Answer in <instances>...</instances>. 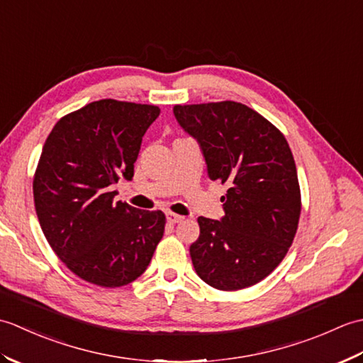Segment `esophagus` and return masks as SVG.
<instances>
[{
	"instance_id": "esophagus-1",
	"label": "esophagus",
	"mask_w": 363,
	"mask_h": 363,
	"mask_svg": "<svg viewBox=\"0 0 363 363\" xmlns=\"http://www.w3.org/2000/svg\"><path fill=\"white\" fill-rule=\"evenodd\" d=\"M165 217L169 225H176V223H181L184 220V217H181V215H176L173 212H167Z\"/></svg>"
}]
</instances>
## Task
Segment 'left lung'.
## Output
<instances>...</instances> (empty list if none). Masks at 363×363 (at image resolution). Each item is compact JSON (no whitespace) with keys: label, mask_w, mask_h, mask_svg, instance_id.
Returning a JSON list of instances; mask_svg holds the SVG:
<instances>
[{"label":"left lung","mask_w":363,"mask_h":363,"mask_svg":"<svg viewBox=\"0 0 363 363\" xmlns=\"http://www.w3.org/2000/svg\"><path fill=\"white\" fill-rule=\"evenodd\" d=\"M174 118L201 150L207 174L226 184L225 217H199L190 246L196 274L233 291L260 282L281 264L296 234L301 194L290 146L248 106L223 101L174 106Z\"/></svg>","instance_id":"obj_1"}]
</instances>
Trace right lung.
<instances>
[{
    "mask_svg": "<svg viewBox=\"0 0 363 363\" xmlns=\"http://www.w3.org/2000/svg\"><path fill=\"white\" fill-rule=\"evenodd\" d=\"M157 106L99 99L60 118L43 145L34 203L46 240L81 279L130 284L148 268L165 215L113 203V184L134 176Z\"/></svg>",
    "mask_w": 363,
    "mask_h": 363,
    "instance_id": "obj_1",
    "label": "right lung"
}]
</instances>
